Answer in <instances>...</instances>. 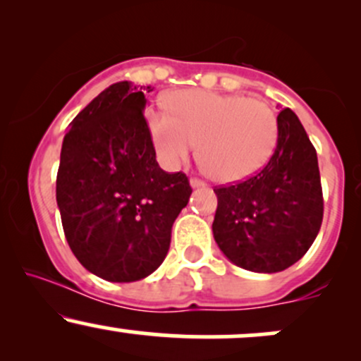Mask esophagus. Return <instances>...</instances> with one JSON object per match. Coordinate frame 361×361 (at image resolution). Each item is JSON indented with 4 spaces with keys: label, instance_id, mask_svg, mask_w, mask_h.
Masks as SVG:
<instances>
[{
    "label": "esophagus",
    "instance_id": "esophagus-1",
    "mask_svg": "<svg viewBox=\"0 0 361 361\" xmlns=\"http://www.w3.org/2000/svg\"><path fill=\"white\" fill-rule=\"evenodd\" d=\"M190 186H192V188H200V186H205V181L192 178V180H190Z\"/></svg>",
    "mask_w": 361,
    "mask_h": 361
}]
</instances>
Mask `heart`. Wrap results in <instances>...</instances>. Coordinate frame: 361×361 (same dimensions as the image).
Wrapping results in <instances>:
<instances>
[{"instance_id":"b5f03b06","label":"heart","mask_w":361,"mask_h":361,"mask_svg":"<svg viewBox=\"0 0 361 361\" xmlns=\"http://www.w3.org/2000/svg\"><path fill=\"white\" fill-rule=\"evenodd\" d=\"M166 111L151 110L147 128L161 166L175 171L198 142L205 168L222 183H235L268 163L279 135L267 103L239 94L180 90L169 94Z\"/></svg>"}]
</instances>
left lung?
<instances>
[{"mask_svg":"<svg viewBox=\"0 0 361 361\" xmlns=\"http://www.w3.org/2000/svg\"><path fill=\"white\" fill-rule=\"evenodd\" d=\"M276 126L267 166L241 183L214 188L215 243L234 264L256 273L297 263L312 246L324 212L316 149L299 117L285 109Z\"/></svg>","mask_w":361,"mask_h":361,"instance_id":"8db88e82","label":"left lung"}]
</instances>
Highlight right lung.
<instances>
[{
    "label": "right lung",
    "instance_id": "right-lung-1",
    "mask_svg": "<svg viewBox=\"0 0 361 361\" xmlns=\"http://www.w3.org/2000/svg\"><path fill=\"white\" fill-rule=\"evenodd\" d=\"M149 91L130 81L103 90L61 149L56 200L69 247L86 270L118 283L157 270L192 195L185 173L157 164L144 118Z\"/></svg>",
    "mask_w": 361,
    "mask_h": 361
}]
</instances>
